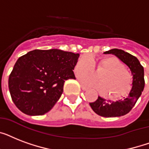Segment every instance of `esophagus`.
Listing matches in <instances>:
<instances>
[{
  "label": "esophagus",
  "instance_id": "esophagus-1",
  "mask_svg": "<svg viewBox=\"0 0 149 149\" xmlns=\"http://www.w3.org/2000/svg\"><path fill=\"white\" fill-rule=\"evenodd\" d=\"M81 88H82V90H83V91H86V90H87V87H86V86H84V85H81Z\"/></svg>",
  "mask_w": 149,
  "mask_h": 149
}]
</instances>
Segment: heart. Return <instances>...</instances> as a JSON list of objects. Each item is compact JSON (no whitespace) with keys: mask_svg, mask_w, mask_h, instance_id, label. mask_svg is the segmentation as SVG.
<instances>
[{"mask_svg":"<svg viewBox=\"0 0 149 149\" xmlns=\"http://www.w3.org/2000/svg\"><path fill=\"white\" fill-rule=\"evenodd\" d=\"M94 66L102 70L98 72V78L91 75H81L79 77L81 84L97 89L100 93H106L112 99H119L127 95L132 87L133 78L119 58L107 56L96 59L86 54L77 60L75 71L77 75L87 74L93 71Z\"/></svg>","mask_w":149,"mask_h":149,"instance_id":"heart-1","label":"heart"}]
</instances>
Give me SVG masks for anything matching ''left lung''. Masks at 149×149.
I'll return each mask as SVG.
<instances>
[{
    "instance_id": "obj_1",
    "label": "left lung",
    "mask_w": 149,
    "mask_h": 149,
    "mask_svg": "<svg viewBox=\"0 0 149 149\" xmlns=\"http://www.w3.org/2000/svg\"><path fill=\"white\" fill-rule=\"evenodd\" d=\"M113 54L130 68L133 75L132 88L129 94L124 99L117 101L106 100L98 97L97 100L90 103L91 108L97 114L104 118H114L125 115L132 111L137 100L140 97L145 87L144 68L135 56L121 49H113L104 52Z\"/></svg>"
}]
</instances>
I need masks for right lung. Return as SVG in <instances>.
<instances>
[{
	"mask_svg": "<svg viewBox=\"0 0 149 149\" xmlns=\"http://www.w3.org/2000/svg\"><path fill=\"white\" fill-rule=\"evenodd\" d=\"M79 54L60 49H36L21 56L8 79L14 104L28 115H43L60 98L65 80L76 79L72 70Z\"/></svg>",
	"mask_w": 149,
	"mask_h": 149,
	"instance_id": "obj_1",
	"label": "right lung"
}]
</instances>
